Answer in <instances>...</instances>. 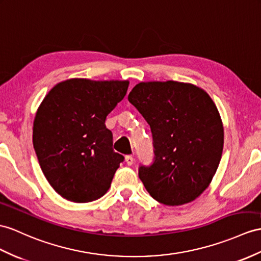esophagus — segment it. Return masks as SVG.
I'll list each match as a JSON object with an SVG mask.
<instances>
[{
  "label": "esophagus",
  "instance_id": "esophagus-1",
  "mask_svg": "<svg viewBox=\"0 0 261 261\" xmlns=\"http://www.w3.org/2000/svg\"><path fill=\"white\" fill-rule=\"evenodd\" d=\"M125 162L127 165H128V166H132V165L134 164V158H133V156H130V155H127V156H125Z\"/></svg>",
  "mask_w": 261,
  "mask_h": 261
}]
</instances>
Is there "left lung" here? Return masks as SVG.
<instances>
[{
    "mask_svg": "<svg viewBox=\"0 0 261 261\" xmlns=\"http://www.w3.org/2000/svg\"><path fill=\"white\" fill-rule=\"evenodd\" d=\"M128 100L150 125L155 162L138 176L152 198L180 206L205 192L224 148V125L209 94L190 83L141 82Z\"/></svg>",
    "mask_w": 261,
    "mask_h": 261,
    "instance_id": "left-lung-1",
    "label": "left lung"
}]
</instances>
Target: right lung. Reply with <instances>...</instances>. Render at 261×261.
<instances>
[{"instance_id":"1","label":"right lung","mask_w":261,"mask_h":261,"mask_svg":"<svg viewBox=\"0 0 261 261\" xmlns=\"http://www.w3.org/2000/svg\"><path fill=\"white\" fill-rule=\"evenodd\" d=\"M129 81L69 79L44 97L33 123V145L55 192L73 202L104 196L124 157L113 150L106 116L124 98Z\"/></svg>"}]
</instances>
